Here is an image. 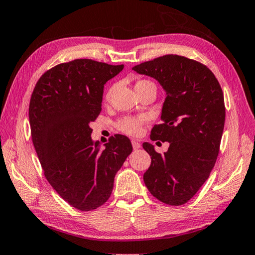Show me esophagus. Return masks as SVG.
I'll use <instances>...</instances> for the list:
<instances>
[{"instance_id": "1", "label": "esophagus", "mask_w": 255, "mask_h": 255, "mask_svg": "<svg viewBox=\"0 0 255 255\" xmlns=\"http://www.w3.org/2000/svg\"><path fill=\"white\" fill-rule=\"evenodd\" d=\"M132 146H133L134 150H137V148H140L141 144L138 143V142H136V141H132Z\"/></svg>"}]
</instances>
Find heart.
<instances>
[{
    "label": "heart",
    "instance_id": "1",
    "mask_svg": "<svg viewBox=\"0 0 255 255\" xmlns=\"http://www.w3.org/2000/svg\"><path fill=\"white\" fill-rule=\"evenodd\" d=\"M144 82H148V81H145V80L138 81V82H136V84H141ZM144 120H145V118H143V117L123 118L118 122V128L120 129V131H122L123 133L128 134V135L135 136L141 132V124Z\"/></svg>",
    "mask_w": 255,
    "mask_h": 255
}]
</instances>
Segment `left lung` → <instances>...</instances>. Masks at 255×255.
<instances>
[{"label":"left lung","instance_id":"obj_1","mask_svg":"<svg viewBox=\"0 0 255 255\" xmlns=\"http://www.w3.org/2000/svg\"><path fill=\"white\" fill-rule=\"evenodd\" d=\"M132 70L156 80L166 95L162 124L152 128L150 137L170 146L160 154L151 143H143L151 156L144 183L161 202L184 204L208 180L217 161L225 121L222 89L205 65L180 55L157 57Z\"/></svg>","mask_w":255,"mask_h":255}]
</instances>
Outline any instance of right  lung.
Returning <instances> with one entry per match:
<instances>
[{
    "mask_svg": "<svg viewBox=\"0 0 255 255\" xmlns=\"http://www.w3.org/2000/svg\"><path fill=\"white\" fill-rule=\"evenodd\" d=\"M123 68L74 60L45 72L32 93L31 135L46 180L81 211L107 202L115 174L132 152L126 135L112 136L104 148L91 137L90 123L102 110L104 84Z\"/></svg>",
    "mask_w": 255,
    "mask_h": 255,
    "instance_id": "1",
    "label": "right lung"
}]
</instances>
